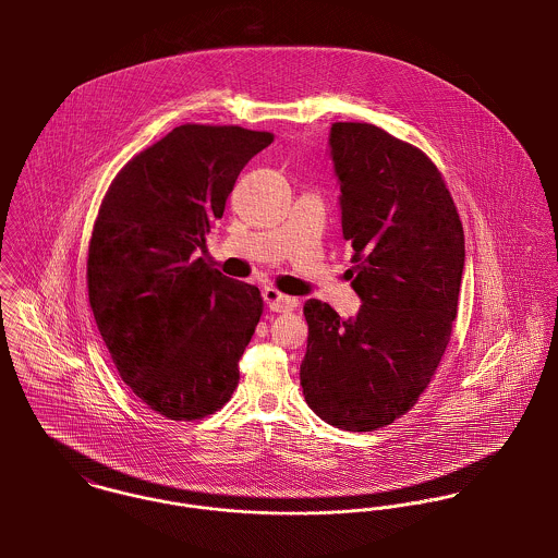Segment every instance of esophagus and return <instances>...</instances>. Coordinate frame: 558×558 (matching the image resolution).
Here are the masks:
<instances>
[{"label": "esophagus", "instance_id": "obj_1", "mask_svg": "<svg viewBox=\"0 0 558 558\" xmlns=\"http://www.w3.org/2000/svg\"><path fill=\"white\" fill-rule=\"evenodd\" d=\"M262 296H264V303L268 305V310L277 312V314H286V312H292L296 307V299L286 296L277 288H264Z\"/></svg>", "mask_w": 558, "mask_h": 558}]
</instances>
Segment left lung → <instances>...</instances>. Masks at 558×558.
Wrapping results in <instances>:
<instances>
[{
  "mask_svg": "<svg viewBox=\"0 0 558 558\" xmlns=\"http://www.w3.org/2000/svg\"><path fill=\"white\" fill-rule=\"evenodd\" d=\"M348 270L363 305L354 319L316 299L301 363L305 401L345 432L391 425L427 389L451 339L464 270V228L432 159L367 122H335Z\"/></svg>",
  "mask_w": 558,
  "mask_h": 558,
  "instance_id": "obj_1",
  "label": "left lung"
}]
</instances>
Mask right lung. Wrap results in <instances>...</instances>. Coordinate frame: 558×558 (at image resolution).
I'll use <instances>...</instances> for the list:
<instances>
[{"instance_id": "1", "label": "right lung", "mask_w": 558, "mask_h": 558, "mask_svg": "<svg viewBox=\"0 0 558 558\" xmlns=\"http://www.w3.org/2000/svg\"><path fill=\"white\" fill-rule=\"evenodd\" d=\"M272 140L242 126H175L118 171L98 208L92 314L120 378L171 421L215 414L239 387L262 294L193 251L206 248L242 167Z\"/></svg>"}]
</instances>
